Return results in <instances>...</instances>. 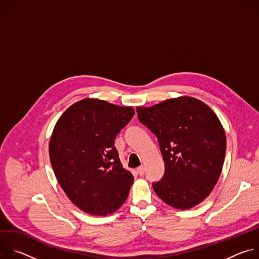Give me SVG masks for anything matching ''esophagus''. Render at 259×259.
I'll use <instances>...</instances> for the list:
<instances>
[{
    "label": "esophagus",
    "mask_w": 259,
    "mask_h": 259,
    "mask_svg": "<svg viewBox=\"0 0 259 259\" xmlns=\"http://www.w3.org/2000/svg\"><path fill=\"white\" fill-rule=\"evenodd\" d=\"M137 172L140 176H142L144 174V166H140L139 168H137Z\"/></svg>",
    "instance_id": "34e87169"
}]
</instances>
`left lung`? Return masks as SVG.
I'll return each mask as SVG.
<instances>
[{
  "label": "left lung",
  "instance_id": "8db88e82",
  "mask_svg": "<svg viewBox=\"0 0 259 259\" xmlns=\"http://www.w3.org/2000/svg\"><path fill=\"white\" fill-rule=\"evenodd\" d=\"M136 112L157 136L165 164L164 176L153 183L155 193L180 210L200 204L214 189L226 157V133L215 113L189 96L137 106Z\"/></svg>",
  "mask_w": 259,
  "mask_h": 259
}]
</instances>
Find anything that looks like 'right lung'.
Masks as SVG:
<instances>
[{
    "instance_id": "right-lung-1",
    "label": "right lung",
    "mask_w": 259,
    "mask_h": 259,
    "mask_svg": "<svg viewBox=\"0 0 259 259\" xmlns=\"http://www.w3.org/2000/svg\"><path fill=\"white\" fill-rule=\"evenodd\" d=\"M134 116L131 106L85 98L58 119L49 156L58 183L82 211L105 216L126 201L134 177L123 168L115 138Z\"/></svg>"
}]
</instances>
